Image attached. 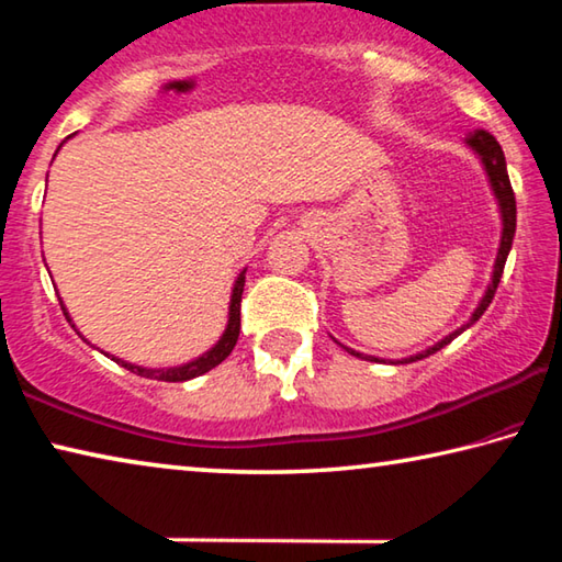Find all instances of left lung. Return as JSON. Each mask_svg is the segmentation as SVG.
I'll return each mask as SVG.
<instances>
[{"label": "left lung", "instance_id": "8db88e82", "mask_svg": "<svg viewBox=\"0 0 562 562\" xmlns=\"http://www.w3.org/2000/svg\"><path fill=\"white\" fill-rule=\"evenodd\" d=\"M465 144H469L475 156L481 158L483 164V170H486L488 176V183H491V190L493 195H496L498 201V211H501V223H503V231H501V245H498V255H496V265H493V274H491V282H488V290L483 292V297L479 302V307L473 310L471 319L465 322V325H461L456 331H451V335H446L441 341H436L434 347L418 351V355H412V357H404V359H396L398 364H412V361L416 359H424L429 355H436V351L443 349L446 345H451V341L461 335V331L469 329L473 322H479V317L483 315V312L488 310V304L493 300V294H496L498 290V282H501V274H503V268H506V258L510 252V245H513V235H516V195H513V188H510V180H508V168H506V156H503V150L498 146V140L491 136L488 131H473L469 138H465ZM339 345V341H337ZM345 347V345H341ZM349 355H355L359 359H367V361H386V359H379V357H369V355H359V351L345 347ZM396 361H392V364H396Z\"/></svg>", "mask_w": 562, "mask_h": 562}]
</instances>
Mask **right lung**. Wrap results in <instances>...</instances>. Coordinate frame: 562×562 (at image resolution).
I'll return each instance as SVG.
<instances>
[{"label": "right lung", "mask_w": 562, "mask_h": 562, "mask_svg": "<svg viewBox=\"0 0 562 562\" xmlns=\"http://www.w3.org/2000/svg\"><path fill=\"white\" fill-rule=\"evenodd\" d=\"M59 148H56V154H59ZM245 272H247V268L240 274H237V280L233 284L231 307H227V327L223 331V337L217 339L215 345L205 351V355L195 357L193 361H186V364H180V367H166V369H148V367L131 364V361H123L119 357H111V355H106V357H111L113 361H116V364L126 367L128 372H133V374L146 376V379H158V382H188V379H195V376H201L205 372H211V369H215L227 355H231L237 337H240V302H243V288H245ZM59 302H61V297H59ZM61 310H64L66 319L71 322L69 312H66V307H64V302H61ZM71 327L76 329V325H71Z\"/></svg>", "instance_id": "right-lung-1"}]
</instances>
